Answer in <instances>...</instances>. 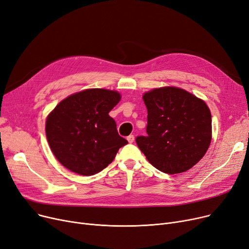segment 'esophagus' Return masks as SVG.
Instances as JSON below:
<instances>
[{"instance_id": "esophagus-1", "label": "esophagus", "mask_w": 249, "mask_h": 249, "mask_svg": "<svg viewBox=\"0 0 249 249\" xmlns=\"http://www.w3.org/2000/svg\"><path fill=\"white\" fill-rule=\"evenodd\" d=\"M127 140H128L129 143H133V141H134V135H129V136L127 137Z\"/></svg>"}]
</instances>
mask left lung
Masks as SVG:
<instances>
[{"instance_id":"left-lung-1","label":"left lung","mask_w":249,"mask_h":249,"mask_svg":"<svg viewBox=\"0 0 249 249\" xmlns=\"http://www.w3.org/2000/svg\"><path fill=\"white\" fill-rule=\"evenodd\" d=\"M142 98L148 113L147 136L136 137L139 149L162 173L189 171L211 143L212 117L206 103L176 87L153 89Z\"/></svg>"}]
</instances>
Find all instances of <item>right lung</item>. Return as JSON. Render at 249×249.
<instances>
[{"label": "right lung", "instance_id": "add662e5", "mask_svg": "<svg viewBox=\"0 0 249 249\" xmlns=\"http://www.w3.org/2000/svg\"><path fill=\"white\" fill-rule=\"evenodd\" d=\"M116 90L88 89L62 100L46 119L48 144L70 171L93 176L107 167L128 141L109 112L120 102Z\"/></svg>", "mask_w": 249, "mask_h": 249}]
</instances>
